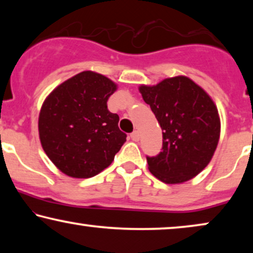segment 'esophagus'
Returning a JSON list of instances; mask_svg holds the SVG:
<instances>
[{
  "label": "esophagus",
  "mask_w": 253,
  "mask_h": 253,
  "mask_svg": "<svg viewBox=\"0 0 253 253\" xmlns=\"http://www.w3.org/2000/svg\"><path fill=\"white\" fill-rule=\"evenodd\" d=\"M130 137L133 141H138L139 140V132H138V131H133V132L130 134Z\"/></svg>",
  "instance_id": "esophagus-1"
}]
</instances>
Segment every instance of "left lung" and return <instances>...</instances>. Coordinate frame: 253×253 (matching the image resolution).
Wrapping results in <instances>:
<instances>
[{
    "mask_svg": "<svg viewBox=\"0 0 253 253\" xmlns=\"http://www.w3.org/2000/svg\"><path fill=\"white\" fill-rule=\"evenodd\" d=\"M162 129V151L146 157L148 169L167 184H178L210 164L220 138L216 106L204 89L185 76L154 86H139Z\"/></svg>",
    "mask_w": 253,
    "mask_h": 253,
    "instance_id": "8db88e82",
    "label": "left lung"
}]
</instances>
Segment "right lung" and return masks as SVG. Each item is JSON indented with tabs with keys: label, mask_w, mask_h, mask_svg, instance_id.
I'll list each match as a JSON object with an SVG mask.
<instances>
[{
	"label": "right lung",
	"mask_w": 253,
	"mask_h": 253,
	"mask_svg": "<svg viewBox=\"0 0 253 253\" xmlns=\"http://www.w3.org/2000/svg\"><path fill=\"white\" fill-rule=\"evenodd\" d=\"M116 88L105 76L83 71L44 100L39 115L40 141L47 157L65 175H98L126 141L119 127V115L107 108Z\"/></svg>",
	"instance_id": "1"
}]
</instances>
